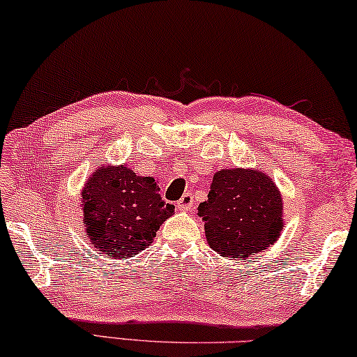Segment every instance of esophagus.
Listing matches in <instances>:
<instances>
[{
	"label": "esophagus",
	"mask_w": 357,
	"mask_h": 357,
	"mask_svg": "<svg viewBox=\"0 0 357 357\" xmlns=\"http://www.w3.org/2000/svg\"><path fill=\"white\" fill-rule=\"evenodd\" d=\"M192 205H195V199H192V195L191 192H185L182 199L178 201V208L188 211L192 208Z\"/></svg>",
	"instance_id": "1"
}]
</instances>
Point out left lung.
<instances>
[{
    "label": "left lung",
    "instance_id": "8db88e82",
    "mask_svg": "<svg viewBox=\"0 0 357 357\" xmlns=\"http://www.w3.org/2000/svg\"><path fill=\"white\" fill-rule=\"evenodd\" d=\"M210 248L243 259L273 245L282 230V197L268 175L251 169L215 174L208 199L199 205Z\"/></svg>",
    "mask_w": 357,
    "mask_h": 357
}]
</instances>
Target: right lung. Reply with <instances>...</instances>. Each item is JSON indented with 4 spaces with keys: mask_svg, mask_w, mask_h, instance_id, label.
<instances>
[{
    "mask_svg": "<svg viewBox=\"0 0 357 357\" xmlns=\"http://www.w3.org/2000/svg\"><path fill=\"white\" fill-rule=\"evenodd\" d=\"M152 177L123 165L100 167L84 186L83 213L87 236L108 259L133 257L152 243L156 230L174 213Z\"/></svg>",
    "mask_w": 357,
    "mask_h": 357,
    "instance_id": "1",
    "label": "right lung"
}]
</instances>
